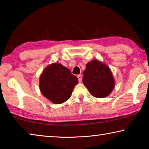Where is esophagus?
I'll return each instance as SVG.
<instances>
[{"label":"esophagus","mask_w":149,"mask_h":149,"mask_svg":"<svg viewBox=\"0 0 149 149\" xmlns=\"http://www.w3.org/2000/svg\"><path fill=\"white\" fill-rule=\"evenodd\" d=\"M77 78H78V80H79V82L81 83L82 81V76L81 75H77Z\"/></svg>","instance_id":"esophagus-1"}]
</instances>
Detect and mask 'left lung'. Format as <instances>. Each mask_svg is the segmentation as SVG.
<instances>
[{"label":"left lung","mask_w":149,"mask_h":149,"mask_svg":"<svg viewBox=\"0 0 149 149\" xmlns=\"http://www.w3.org/2000/svg\"><path fill=\"white\" fill-rule=\"evenodd\" d=\"M82 81L91 95L97 98L107 97L112 91L115 85L110 69L97 60L87 63Z\"/></svg>","instance_id":"1"}]
</instances>
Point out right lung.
Returning a JSON list of instances; mask_svg holds the SVG:
<instances>
[{"instance_id": "add662e5", "label": "right lung", "mask_w": 149, "mask_h": 149, "mask_svg": "<svg viewBox=\"0 0 149 149\" xmlns=\"http://www.w3.org/2000/svg\"><path fill=\"white\" fill-rule=\"evenodd\" d=\"M78 84L76 76L61 64L53 63L44 70L40 76V91L47 99L54 104H61L71 97Z\"/></svg>"}]
</instances>
